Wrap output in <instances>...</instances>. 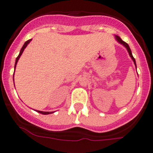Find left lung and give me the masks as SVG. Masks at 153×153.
<instances>
[{
	"mask_svg": "<svg viewBox=\"0 0 153 153\" xmlns=\"http://www.w3.org/2000/svg\"><path fill=\"white\" fill-rule=\"evenodd\" d=\"M115 39H116V40H117V42H118V43L121 44L122 45H123V46H124L125 48H126V50H127L128 54H129V56L131 57V59H132V61L134 62V65H135V68H137V67H136V62H135V59H134V57H133L132 53H131V49H130V48H129V46H128V44L126 43V42H123V41L122 40V39H120V38L118 36H117V35H115Z\"/></svg>",
	"mask_w": 153,
	"mask_h": 153,
	"instance_id": "obj_1",
	"label": "left lung"
}]
</instances>
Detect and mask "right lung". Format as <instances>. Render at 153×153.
<instances>
[{"mask_svg": "<svg viewBox=\"0 0 153 153\" xmlns=\"http://www.w3.org/2000/svg\"><path fill=\"white\" fill-rule=\"evenodd\" d=\"M31 40H32V39H30V40L27 41V42H26L25 43V45H23V47H22V49H21L20 53H19V55L18 56V57L16 58V63H15V70H16V65H17L18 61H19V59H20V57H21V56H22V53L24 52L25 49L26 48H27V46L28 45V44L30 43V42H31ZM13 82H14V74H13ZM35 111H36V110H35ZM36 111H37V112L40 113V114H52V113H53V112H52V111H38V110H36Z\"/></svg>", "mask_w": 153, "mask_h": 153, "instance_id": "add662e5", "label": "right lung"}]
</instances>
